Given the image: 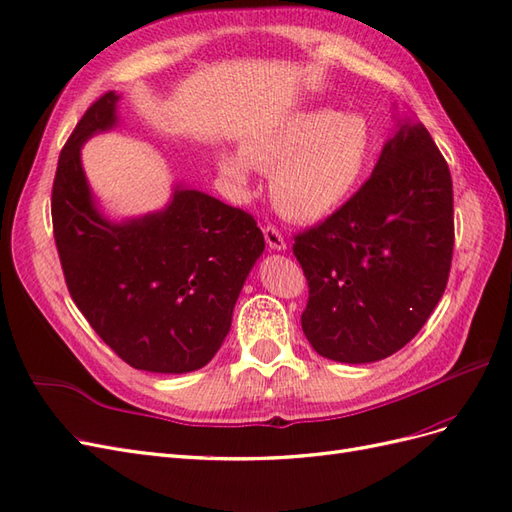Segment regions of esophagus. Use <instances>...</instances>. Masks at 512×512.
I'll return each mask as SVG.
<instances>
[{
	"mask_svg": "<svg viewBox=\"0 0 512 512\" xmlns=\"http://www.w3.org/2000/svg\"><path fill=\"white\" fill-rule=\"evenodd\" d=\"M262 232H265V241H267V245L271 247V250H277V252L286 250V239H284L282 232L277 230L273 224H267Z\"/></svg>",
	"mask_w": 512,
	"mask_h": 512,
	"instance_id": "1",
	"label": "esophagus"
}]
</instances>
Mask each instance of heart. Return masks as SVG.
<instances>
[{
    "label": "heart",
    "mask_w": 512,
    "mask_h": 512,
    "mask_svg": "<svg viewBox=\"0 0 512 512\" xmlns=\"http://www.w3.org/2000/svg\"><path fill=\"white\" fill-rule=\"evenodd\" d=\"M374 156V132L359 113L294 111L247 138L243 151H222L218 166L243 183L250 168L273 170L271 200L284 218L316 222L354 196Z\"/></svg>",
    "instance_id": "heart-1"
}]
</instances>
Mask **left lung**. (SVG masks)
I'll return each mask as SVG.
<instances>
[{"label":"left lung","mask_w":512,"mask_h":512,"mask_svg":"<svg viewBox=\"0 0 512 512\" xmlns=\"http://www.w3.org/2000/svg\"><path fill=\"white\" fill-rule=\"evenodd\" d=\"M453 243L451 170L423 123H399L359 192L294 237L307 342L339 363L404 348L442 299Z\"/></svg>","instance_id":"8db88e82"}]
</instances>
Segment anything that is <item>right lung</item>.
Segmentation results:
<instances>
[{
    "instance_id": "add662e5",
    "label": "right lung",
    "mask_w": 512,
    "mask_h": 512,
    "mask_svg": "<svg viewBox=\"0 0 512 512\" xmlns=\"http://www.w3.org/2000/svg\"><path fill=\"white\" fill-rule=\"evenodd\" d=\"M117 100L115 91L100 96L61 149L51 196L55 245L72 301L119 359L153 374H185L220 350L265 237L250 213L181 185L158 213L106 220L81 147L115 126Z\"/></svg>"
}]
</instances>
